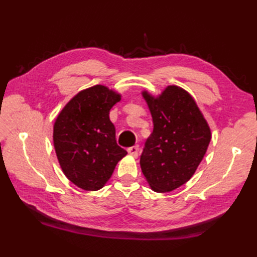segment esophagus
I'll return each instance as SVG.
<instances>
[{"instance_id": "34e87169", "label": "esophagus", "mask_w": 257, "mask_h": 257, "mask_svg": "<svg viewBox=\"0 0 257 257\" xmlns=\"http://www.w3.org/2000/svg\"><path fill=\"white\" fill-rule=\"evenodd\" d=\"M128 152H129L130 156L137 158L138 155H139V146H133V147H130V148L128 149Z\"/></svg>"}]
</instances>
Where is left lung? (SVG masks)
Returning <instances> with one entry per match:
<instances>
[{
    "label": "left lung",
    "instance_id": "obj_1",
    "mask_svg": "<svg viewBox=\"0 0 257 257\" xmlns=\"http://www.w3.org/2000/svg\"><path fill=\"white\" fill-rule=\"evenodd\" d=\"M154 132L140 157L141 171L156 192H170L188 182L203 159L211 132L193 98L169 86L158 97L144 92Z\"/></svg>",
    "mask_w": 257,
    "mask_h": 257
}]
</instances>
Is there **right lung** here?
<instances>
[{
	"mask_svg": "<svg viewBox=\"0 0 257 257\" xmlns=\"http://www.w3.org/2000/svg\"><path fill=\"white\" fill-rule=\"evenodd\" d=\"M120 95L97 85L70 100L54 124V147L63 172L86 191L101 189L127 151L117 145L109 111Z\"/></svg>",
	"mask_w": 257,
	"mask_h": 257,
	"instance_id": "right-lung-1",
	"label": "right lung"
}]
</instances>
